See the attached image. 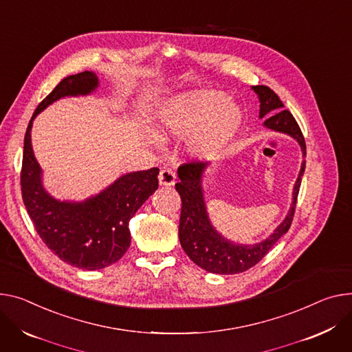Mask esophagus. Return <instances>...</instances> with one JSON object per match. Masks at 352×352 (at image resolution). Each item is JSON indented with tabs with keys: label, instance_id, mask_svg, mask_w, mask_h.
<instances>
[{
	"label": "esophagus",
	"instance_id": "obj_1",
	"mask_svg": "<svg viewBox=\"0 0 352 352\" xmlns=\"http://www.w3.org/2000/svg\"><path fill=\"white\" fill-rule=\"evenodd\" d=\"M175 173L170 168H162L158 174V182L160 185H166V186H171L175 184Z\"/></svg>",
	"mask_w": 352,
	"mask_h": 352
}]
</instances>
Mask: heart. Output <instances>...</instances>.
<instances>
[{"mask_svg": "<svg viewBox=\"0 0 352 352\" xmlns=\"http://www.w3.org/2000/svg\"><path fill=\"white\" fill-rule=\"evenodd\" d=\"M243 123L239 105L225 100L216 89H195L168 101L157 116V129L167 138L190 133L188 153L197 158H212L237 136Z\"/></svg>", "mask_w": 352, "mask_h": 352, "instance_id": "b5f03b06", "label": "heart"}]
</instances>
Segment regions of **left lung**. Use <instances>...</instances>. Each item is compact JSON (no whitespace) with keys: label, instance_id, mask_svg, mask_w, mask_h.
<instances>
[{"label":"left lung","instance_id":"1","mask_svg":"<svg viewBox=\"0 0 352 352\" xmlns=\"http://www.w3.org/2000/svg\"><path fill=\"white\" fill-rule=\"evenodd\" d=\"M251 88L258 95L260 118H268L264 126L292 136L299 143L303 157H306V143L300 127L289 111H283V104L278 95L267 85H252ZM208 167L209 163L204 162L185 163L178 167L179 182L175 184V189L182 201L178 230L179 243L188 257L205 271L221 275L240 274L258 264L275 243L289 230L306 162H302L300 173L294 186V201L289 212L275 232L257 244H236L223 237L212 226L202 188V177Z\"/></svg>","mask_w":352,"mask_h":352}]
</instances>
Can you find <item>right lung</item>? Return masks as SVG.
<instances>
[{
  "label": "right lung",
  "instance_id": "right-lung-1",
  "mask_svg": "<svg viewBox=\"0 0 352 352\" xmlns=\"http://www.w3.org/2000/svg\"><path fill=\"white\" fill-rule=\"evenodd\" d=\"M95 73L63 78L30 118L23 140L22 199L42 241L57 257L81 270H101L123 257L131 245L129 220L158 188V168L119 177L98 195L82 202L57 201L42 184V168L32 150L34 119L63 97L88 95L98 87Z\"/></svg>",
  "mask_w": 352,
  "mask_h": 352
}]
</instances>
